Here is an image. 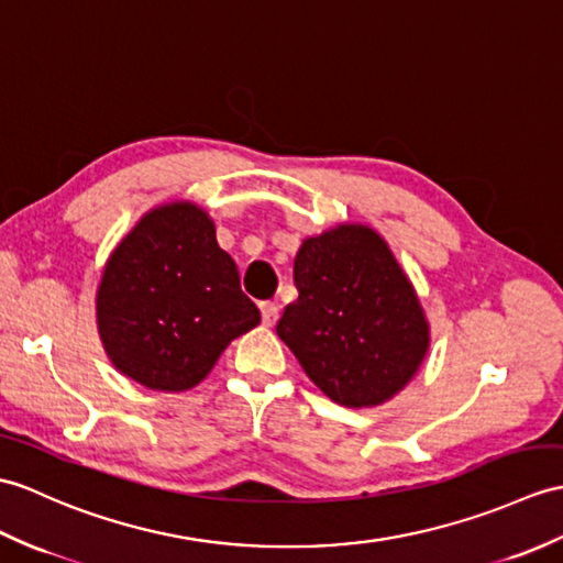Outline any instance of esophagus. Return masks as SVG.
Segmentation results:
<instances>
[{
	"mask_svg": "<svg viewBox=\"0 0 563 563\" xmlns=\"http://www.w3.org/2000/svg\"><path fill=\"white\" fill-rule=\"evenodd\" d=\"M261 319L266 325H273L278 321V305L276 302H261Z\"/></svg>",
	"mask_w": 563,
	"mask_h": 563,
	"instance_id": "34e87169",
	"label": "esophagus"
}]
</instances>
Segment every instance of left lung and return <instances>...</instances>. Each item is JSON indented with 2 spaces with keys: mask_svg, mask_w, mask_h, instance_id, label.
Here are the masks:
<instances>
[{
  "mask_svg": "<svg viewBox=\"0 0 563 563\" xmlns=\"http://www.w3.org/2000/svg\"><path fill=\"white\" fill-rule=\"evenodd\" d=\"M295 285L276 331L333 402L382 405L420 369L429 323L382 234L350 222L305 240Z\"/></svg>",
  "mask_w": 563,
  "mask_h": 563,
  "instance_id": "8db88e82",
  "label": "left lung"
}]
</instances>
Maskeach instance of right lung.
Here are the masks:
<instances>
[{
  "label": "right lung",
  "mask_w": 563,
  "mask_h": 563,
  "mask_svg": "<svg viewBox=\"0 0 563 563\" xmlns=\"http://www.w3.org/2000/svg\"><path fill=\"white\" fill-rule=\"evenodd\" d=\"M98 331L122 374L153 390H187L261 313L199 206L153 208L117 244L98 287Z\"/></svg>",
  "instance_id": "add662e5"
}]
</instances>
